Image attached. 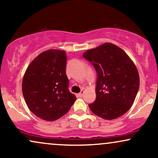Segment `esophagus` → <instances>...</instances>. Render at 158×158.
Here are the masks:
<instances>
[{
	"mask_svg": "<svg viewBox=\"0 0 158 158\" xmlns=\"http://www.w3.org/2000/svg\"><path fill=\"white\" fill-rule=\"evenodd\" d=\"M83 92H83V90L81 91V92H80V93H78V94H77V97H79V98H81V97H82V96H83Z\"/></svg>",
	"mask_w": 158,
	"mask_h": 158,
	"instance_id": "1",
	"label": "esophagus"
}]
</instances>
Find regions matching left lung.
I'll return each instance as SVG.
<instances>
[{
  "instance_id": "1",
  "label": "left lung",
  "mask_w": 158,
  "mask_h": 158,
  "mask_svg": "<svg viewBox=\"0 0 158 158\" xmlns=\"http://www.w3.org/2000/svg\"><path fill=\"white\" fill-rule=\"evenodd\" d=\"M83 57L97 73L96 99L89 104L91 111L106 120L123 115L132 106L140 86L134 63L123 49L110 43L87 50Z\"/></svg>"
}]
</instances>
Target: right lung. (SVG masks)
Segmentation results:
<instances>
[{
    "label": "right lung",
    "instance_id": "right-lung-1",
    "mask_svg": "<svg viewBox=\"0 0 158 158\" xmlns=\"http://www.w3.org/2000/svg\"><path fill=\"white\" fill-rule=\"evenodd\" d=\"M64 51L49 49L28 66L22 92L28 108L38 118L53 121L69 112L76 97L69 89Z\"/></svg>",
    "mask_w": 158,
    "mask_h": 158
}]
</instances>
